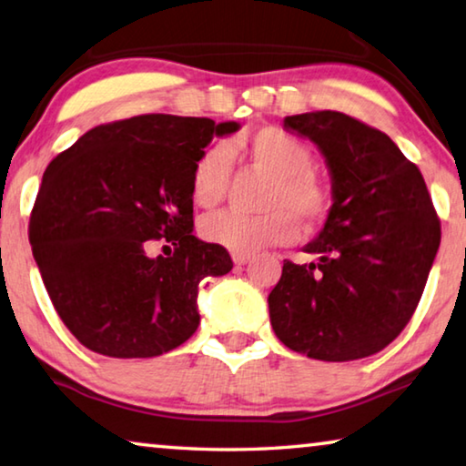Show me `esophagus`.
I'll return each instance as SVG.
<instances>
[{"label": "esophagus", "instance_id": "1", "mask_svg": "<svg viewBox=\"0 0 466 466\" xmlns=\"http://www.w3.org/2000/svg\"><path fill=\"white\" fill-rule=\"evenodd\" d=\"M232 259L236 265H247L250 263V259H253V255H247V253H234Z\"/></svg>", "mask_w": 466, "mask_h": 466}]
</instances>
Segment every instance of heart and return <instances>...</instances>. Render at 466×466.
Returning a JSON list of instances; mask_svg holds the SVG:
<instances>
[{"label": "heart", "instance_id": "b5f03b06", "mask_svg": "<svg viewBox=\"0 0 466 466\" xmlns=\"http://www.w3.org/2000/svg\"><path fill=\"white\" fill-rule=\"evenodd\" d=\"M238 147L253 164L269 172L263 207L257 216L236 211H219L205 218L201 236L211 245L232 253L253 255L271 245H286L305 228L319 226L331 209V188L313 169V153L309 147L282 128H259L238 140ZM230 157L221 145L201 153L190 172V195L203 209L216 207L226 195Z\"/></svg>", "mask_w": 466, "mask_h": 466}]
</instances>
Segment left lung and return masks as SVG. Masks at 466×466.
I'll use <instances>...</instances> for the list:
<instances>
[{"label": "left lung", "mask_w": 466, "mask_h": 466, "mask_svg": "<svg viewBox=\"0 0 466 466\" xmlns=\"http://www.w3.org/2000/svg\"><path fill=\"white\" fill-rule=\"evenodd\" d=\"M326 157L334 203L305 265L284 261L269 292L279 342L309 359L357 360L410 321L440 248V219L419 167L381 130L342 112L284 117Z\"/></svg>", "instance_id": "left-lung-1"}]
</instances>
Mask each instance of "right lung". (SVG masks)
I'll return each instance as SVG.
<instances>
[{"label":"right lung","instance_id":"obj_1","mask_svg":"<svg viewBox=\"0 0 466 466\" xmlns=\"http://www.w3.org/2000/svg\"><path fill=\"white\" fill-rule=\"evenodd\" d=\"M238 128L135 116L85 132L47 166L28 240L57 315L88 350L149 359L195 334L198 284L232 259L193 234L190 172L213 137ZM155 239L169 256L148 255Z\"/></svg>","mask_w":466,"mask_h":466}]
</instances>
